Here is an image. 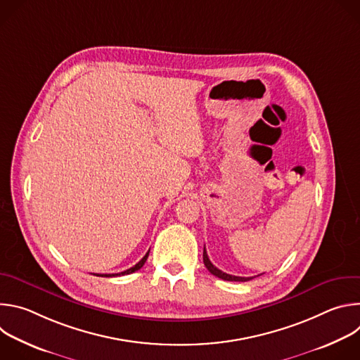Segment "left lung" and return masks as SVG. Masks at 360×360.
I'll return each instance as SVG.
<instances>
[{"label": "left lung", "instance_id": "8db88e82", "mask_svg": "<svg viewBox=\"0 0 360 360\" xmlns=\"http://www.w3.org/2000/svg\"><path fill=\"white\" fill-rule=\"evenodd\" d=\"M203 264H205V266H207V269H208L212 275H215V276H218V278H221V279H224V281L246 282V281L252 279V278H243V276H233V275H229V274H225V272L219 271V269H218L217 266H214V265H212V262L210 261L208 255H207V250H205V248H203Z\"/></svg>", "mask_w": 360, "mask_h": 360}]
</instances>
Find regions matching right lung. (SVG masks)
Here are the masks:
<instances>
[{
	"instance_id": "obj_1",
	"label": "right lung",
	"mask_w": 360,
	"mask_h": 360,
	"mask_svg": "<svg viewBox=\"0 0 360 360\" xmlns=\"http://www.w3.org/2000/svg\"><path fill=\"white\" fill-rule=\"evenodd\" d=\"M148 255H149V252H146V255L143 256V258L135 265V266H132V268H129V269H127V271H124V272H120V274H110V275H96V276H102V278H112V276H121V275H129V274H132V272H135V271H138V269H141L142 266H143V264L146 262V259H148Z\"/></svg>"
}]
</instances>
